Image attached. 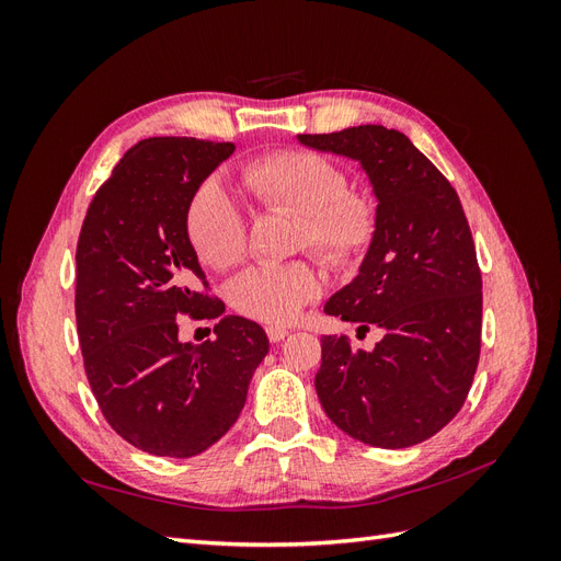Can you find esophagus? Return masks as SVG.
<instances>
[{
    "mask_svg": "<svg viewBox=\"0 0 561 561\" xmlns=\"http://www.w3.org/2000/svg\"><path fill=\"white\" fill-rule=\"evenodd\" d=\"M266 336H268L271 344H278V342H283V339L287 336V330L278 328V325H268L266 328Z\"/></svg>",
    "mask_w": 561,
    "mask_h": 561,
    "instance_id": "obj_1",
    "label": "esophagus"
}]
</instances>
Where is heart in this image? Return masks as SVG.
Masks as SVG:
<instances>
[{
    "instance_id": "b5f03b06",
    "label": "heart",
    "mask_w": 561,
    "mask_h": 561,
    "mask_svg": "<svg viewBox=\"0 0 561 561\" xmlns=\"http://www.w3.org/2000/svg\"><path fill=\"white\" fill-rule=\"evenodd\" d=\"M243 180L264 208L299 215L297 241L330 266L358 262L377 233V203L348 190L344 168L309 149H283L243 168ZM186 236L198 260L213 268H231L243 260L248 243L245 215L222 182H203L186 208ZM320 293V280L307 262L260 264L229 287L231 307L245 318L293 320Z\"/></svg>"
}]
</instances>
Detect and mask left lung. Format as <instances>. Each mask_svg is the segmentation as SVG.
Returning a JSON list of instances; mask_svg holds the SVG:
<instances>
[{"label": "left lung", "mask_w": 561, "mask_h": 561, "mask_svg": "<svg viewBox=\"0 0 561 561\" xmlns=\"http://www.w3.org/2000/svg\"><path fill=\"white\" fill-rule=\"evenodd\" d=\"M297 140L358 161L377 198L375 241L325 313L383 336L371 351L322 336L318 400L365 445H419L461 410L480 360L482 276L461 201L400 130L367 124Z\"/></svg>", "instance_id": "obj_1"}]
</instances>
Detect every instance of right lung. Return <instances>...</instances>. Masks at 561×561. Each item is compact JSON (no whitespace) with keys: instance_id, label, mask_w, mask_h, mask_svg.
<instances>
[{"instance_id":"right-lung-1","label":"right lung","mask_w":561,"mask_h":561,"mask_svg":"<svg viewBox=\"0 0 561 561\" xmlns=\"http://www.w3.org/2000/svg\"><path fill=\"white\" fill-rule=\"evenodd\" d=\"M231 142L149 138L95 192L77 243L83 367L110 426L154 456L190 458L239 419L268 353L264 330L222 316L186 236V208ZM220 316L216 339L180 343L176 318Z\"/></svg>"}]
</instances>
